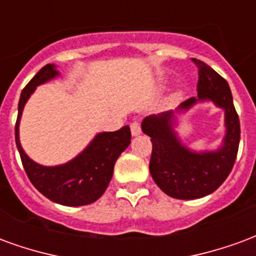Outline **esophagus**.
Returning <instances> with one entry per match:
<instances>
[{
    "instance_id": "34e87169",
    "label": "esophagus",
    "mask_w": 256,
    "mask_h": 256,
    "mask_svg": "<svg viewBox=\"0 0 256 256\" xmlns=\"http://www.w3.org/2000/svg\"><path fill=\"white\" fill-rule=\"evenodd\" d=\"M130 130H132V136L136 137V136H140L141 134V126H140L138 122H133L130 124Z\"/></svg>"
}]
</instances>
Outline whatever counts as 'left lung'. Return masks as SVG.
I'll list each match as a JSON object with an SVG mask.
<instances>
[{
	"label": "left lung",
	"instance_id": "left-lung-1",
	"mask_svg": "<svg viewBox=\"0 0 256 256\" xmlns=\"http://www.w3.org/2000/svg\"><path fill=\"white\" fill-rule=\"evenodd\" d=\"M193 62L198 68V97L184 101L176 111L146 116L141 124L152 142L150 176L166 194L181 200L204 198L220 188L233 168L240 142V120L229 84L210 66L196 58ZM206 100L226 112V137L216 150L193 151L174 130L176 115Z\"/></svg>",
	"mask_w": 256,
	"mask_h": 256
}]
</instances>
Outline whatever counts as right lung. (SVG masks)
<instances>
[{
	"instance_id": "1",
	"label": "right lung",
	"mask_w": 256,
	"mask_h": 256,
	"mask_svg": "<svg viewBox=\"0 0 256 256\" xmlns=\"http://www.w3.org/2000/svg\"><path fill=\"white\" fill-rule=\"evenodd\" d=\"M60 72L54 64L42 67L28 84L22 90L18 108V120L14 126V140L22 163L31 184L40 192L54 203L78 207L94 203L106 192L114 174V166L123 150L130 145L132 133L128 126L116 132H102L79 155L64 164L42 166L28 158L22 148L19 138V126L22 114L30 96L36 86L58 78Z\"/></svg>"
}]
</instances>
